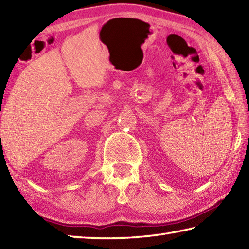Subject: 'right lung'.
<instances>
[{
    "instance_id": "obj_1",
    "label": "right lung",
    "mask_w": 249,
    "mask_h": 249,
    "mask_svg": "<svg viewBox=\"0 0 249 249\" xmlns=\"http://www.w3.org/2000/svg\"><path fill=\"white\" fill-rule=\"evenodd\" d=\"M0 135H1V133H0Z\"/></svg>"
}]
</instances>
